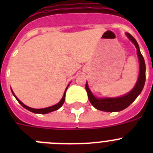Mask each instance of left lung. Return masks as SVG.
<instances>
[{
  "label": "left lung",
  "instance_id": "obj_1",
  "mask_svg": "<svg viewBox=\"0 0 153 153\" xmlns=\"http://www.w3.org/2000/svg\"><path fill=\"white\" fill-rule=\"evenodd\" d=\"M128 38L133 43L135 47L137 49V55L140 61V74L138 80L135 85L134 88L129 93L126 95L117 98H97L93 95L88 87L87 83H86V90L87 92L89 100L90 103L96 109L104 112H119L126 109L137 98V97L141 93L146 81V64L144 58L140 52L139 44L136 42V39L129 33H126Z\"/></svg>",
  "mask_w": 153,
  "mask_h": 153
}]
</instances>
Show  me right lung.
Here are the masks:
<instances>
[{
    "instance_id": "right-lung-1",
    "label": "right lung",
    "mask_w": 153,
    "mask_h": 153,
    "mask_svg": "<svg viewBox=\"0 0 153 153\" xmlns=\"http://www.w3.org/2000/svg\"><path fill=\"white\" fill-rule=\"evenodd\" d=\"M68 86H67V87L66 88V90H65V92H64V94H63V98L61 99V100L60 101V102H58L57 104H56V105H53V106H50V107H47V108H44V109H33V108H30L29 107V106H26V105H24V103H23L21 101H20L18 100V99L17 98V97H16L15 95H14V93H13V92L12 91V93L13 94V96L15 97V98L17 99V100L18 101V102L20 104H21V106H23L24 108H25L26 109H27V110H29V111L32 112V113H40V114H46V113H51V112H53V111H55V110H56V109H60V107H61L62 106H63V102H64L65 101V97H66V91H67V88H68Z\"/></svg>"
}]
</instances>
